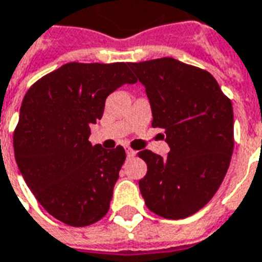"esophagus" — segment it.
Wrapping results in <instances>:
<instances>
[{
  "instance_id": "obj_1",
  "label": "esophagus",
  "mask_w": 262,
  "mask_h": 262,
  "mask_svg": "<svg viewBox=\"0 0 262 262\" xmlns=\"http://www.w3.org/2000/svg\"><path fill=\"white\" fill-rule=\"evenodd\" d=\"M125 151H126V156L129 157V158L136 156V151L133 150V148H130V147H125Z\"/></svg>"
}]
</instances>
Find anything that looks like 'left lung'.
I'll list each match as a JSON object with an SVG mask.
<instances>
[{
  "label": "left lung",
  "mask_w": 262,
  "mask_h": 262,
  "mask_svg": "<svg viewBox=\"0 0 262 262\" xmlns=\"http://www.w3.org/2000/svg\"><path fill=\"white\" fill-rule=\"evenodd\" d=\"M146 86L152 127L164 129L166 158L137 156L147 173L139 186L147 208L166 220L201 210L220 189L233 152V108L210 72L175 58L129 62Z\"/></svg>",
  "instance_id": "1"
}]
</instances>
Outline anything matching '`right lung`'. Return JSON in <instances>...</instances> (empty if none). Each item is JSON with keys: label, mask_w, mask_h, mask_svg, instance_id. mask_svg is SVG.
<instances>
[{"label": "right lung", "mask_w": 262, "mask_h": 262, "mask_svg": "<svg viewBox=\"0 0 262 262\" xmlns=\"http://www.w3.org/2000/svg\"><path fill=\"white\" fill-rule=\"evenodd\" d=\"M127 62H69L26 93L13 132L15 160L42 208L69 226H89L110 210L125 148L89 141L106 97L136 83Z\"/></svg>", "instance_id": "obj_1"}]
</instances>
